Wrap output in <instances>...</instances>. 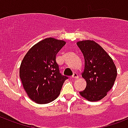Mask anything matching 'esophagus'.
Listing matches in <instances>:
<instances>
[{
  "label": "esophagus",
  "instance_id": "obj_1",
  "mask_svg": "<svg viewBox=\"0 0 128 128\" xmlns=\"http://www.w3.org/2000/svg\"><path fill=\"white\" fill-rule=\"evenodd\" d=\"M72 78H74V79H77V78H78V74L77 73H74L72 76Z\"/></svg>",
  "mask_w": 128,
  "mask_h": 128
}]
</instances>
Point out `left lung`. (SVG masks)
<instances>
[{
  "label": "left lung",
  "instance_id": "8db88e82",
  "mask_svg": "<svg viewBox=\"0 0 128 128\" xmlns=\"http://www.w3.org/2000/svg\"><path fill=\"white\" fill-rule=\"evenodd\" d=\"M77 45L84 55L85 66L82 76L86 81V87L80 94L88 101L100 100L114 84L116 67L107 52L94 41H79Z\"/></svg>",
  "mask_w": 128,
  "mask_h": 128
}]
</instances>
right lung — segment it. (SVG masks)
<instances>
[{
    "label": "right lung",
    "instance_id": "right-lung-1",
    "mask_svg": "<svg viewBox=\"0 0 128 128\" xmlns=\"http://www.w3.org/2000/svg\"><path fill=\"white\" fill-rule=\"evenodd\" d=\"M66 42L53 38L40 41L28 50L20 67V78L28 97L40 104L50 103L60 93L67 76L61 74L56 54Z\"/></svg>",
    "mask_w": 128,
    "mask_h": 128
}]
</instances>
